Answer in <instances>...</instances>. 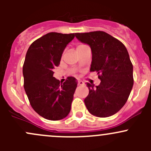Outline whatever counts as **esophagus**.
Instances as JSON below:
<instances>
[{
	"instance_id": "34e87169",
	"label": "esophagus",
	"mask_w": 151,
	"mask_h": 151,
	"mask_svg": "<svg viewBox=\"0 0 151 151\" xmlns=\"http://www.w3.org/2000/svg\"><path fill=\"white\" fill-rule=\"evenodd\" d=\"M78 85H85V83H84V82L83 81H82V80H78Z\"/></svg>"
}]
</instances>
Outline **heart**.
I'll list each match as a JSON object with an SVG mask.
<instances>
[{
	"label": "heart",
	"mask_w": 151,
	"mask_h": 151,
	"mask_svg": "<svg viewBox=\"0 0 151 151\" xmlns=\"http://www.w3.org/2000/svg\"><path fill=\"white\" fill-rule=\"evenodd\" d=\"M83 46H84V45H78L77 48H78V47H83Z\"/></svg>",
	"instance_id": "obj_1"
}]
</instances>
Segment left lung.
<instances>
[{
  "instance_id": "left-lung-1",
  "label": "left lung",
  "mask_w": 151,
  "mask_h": 151,
  "mask_svg": "<svg viewBox=\"0 0 151 151\" xmlns=\"http://www.w3.org/2000/svg\"><path fill=\"white\" fill-rule=\"evenodd\" d=\"M79 41L91 47V71L101 83H87L89 93L84 101L90 113L106 118L117 113L127 101L134 85L133 65L121 42L104 31L76 33Z\"/></svg>"
}]
</instances>
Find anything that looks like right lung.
<instances>
[{
  "instance_id": "add662e5",
  "label": "right lung",
  "mask_w": 151,
  "mask_h": 151,
  "mask_svg": "<svg viewBox=\"0 0 151 151\" xmlns=\"http://www.w3.org/2000/svg\"><path fill=\"white\" fill-rule=\"evenodd\" d=\"M74 36L51 32L33 42L27 51L22 68L24 88L33 109L45 119L61 120L71 110L77 80L68 77L60 83L53 71Z\"/></svg>"
}]
</instances>
